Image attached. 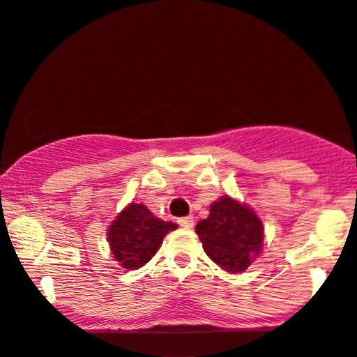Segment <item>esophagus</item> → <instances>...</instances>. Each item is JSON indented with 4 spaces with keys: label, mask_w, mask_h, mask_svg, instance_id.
I'll list each match as a JSON object with an SVG mask.
<instances>
[{
    "label": "esophagus",
    "mask_w": 357,
    "mask_h": 357,
    "mask_svg": "<svg viewBox=\"0 0 357 357\" xmlns=\"http://www.w3.org/2000/svg\"><path fill=\"white\" fill-rule=\"evenodd\" d=\"M178 225L182 227H192L195 226V218H192L191 215H188V217H182L178 218Z\"/></svg>",
    "instance_id": "1"
}]
</instances>
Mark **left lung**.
<instances>
[{"instance_id": "1", "label": "left lung", "mask_w": 357, "mask_h": 357, "mask_svg": "<svg viewBox=\"0 0 357 357\" xmlns=\"http://www.w3.org/2000/svg\"><path fill=\"white\" fill-rule=\"evenodd\" d=\"M204 251L226 272H243L262 248V223L253 210L231 197L210 207L208 218L196 225Z\"/></svg>"}]
</instances>
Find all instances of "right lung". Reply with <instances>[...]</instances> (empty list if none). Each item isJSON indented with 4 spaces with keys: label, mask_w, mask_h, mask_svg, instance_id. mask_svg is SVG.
<instances>
[{
    "label": "right lung",
    "mask_w": 357,
    "mask_h": 357,
    "mask_svg": "<svg viewBox=\"0 0 357 357\" xmlns=\"http://www.w3.org/2000/svg\"><path fill=\"white\" fill-rule=\"evenodd\" d=\"M175 227L177 225L171 221L155 218L142 204H131L110 226L107 232L110 250L120 266L134 271L153 258L162 238Z\"/></svg>",
    "instance_id": "1"
}]
</instances>
